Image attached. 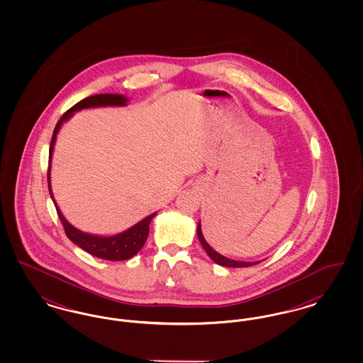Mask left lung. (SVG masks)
<instances>
[{
    "label": "left lung",
    "mask_w": 363,
    "mask_h": 363,
    "mask_svg": "<svg viewBox=\"0 0 363 363\" xmlns=\"http://www.w3.org/2000/svg\"><path fill=\"white\" fill-rule=\"evenodd\" d=\"M197 237H199V241H200V243L203 245L204 250L207 252L208 256H209L211 259H213L216 264H219V265H222V267H230V268H243V267H252V265H256V264H259V261H255V262L235 261V259H227L225 256L219 255V253H218V252H215V250L208 245L206 240H204L203 233H201V225H200V223L197 225Z\"/></svg>",
    "instance_id": "left-lung-1"
}]
</instances>
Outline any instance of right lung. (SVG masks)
Here are the masks:
<instances>
[{"label":"right lung","instance_id":"obj_1","mask_svg":"<svg viewBox=\"0 0 363 363\" xmlns=\"http://www.w3.org/2000/svg\"><path fill=\"white\" fill-rule=\"evenodd\" d=\"M128 99L122 95H113V94H101V95H92L86 99L77 102L72 106L67 113L62 114L60 121L57 122L54 132H52V143H50V151H49V170H48V184H49V191L52 199V188H50V162H52V150L54 143L57 138V133L62 125V122L67 121L74 111L88 108V107H101V106H125ZM54 201V199H52ZM58 218L65 228V234L70 241L76 243L79 247L86 250V253L99 257V259H110V261H122V259H132L135 255H138V250L144 246V243L148 238L150 233V223L155 213L147 216L138 225L130 227L129 230L123 231L121 234L113 235V237H98L86 234L76 227L68 223V220L61 213L60 208L55 204Z\"/></svg>","mask_w":363,"mask_h":363}]
</instances>
